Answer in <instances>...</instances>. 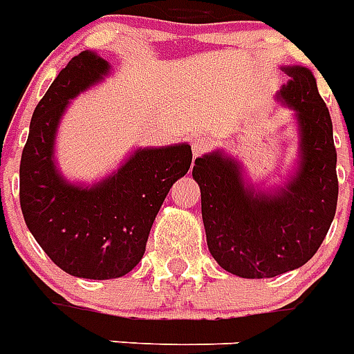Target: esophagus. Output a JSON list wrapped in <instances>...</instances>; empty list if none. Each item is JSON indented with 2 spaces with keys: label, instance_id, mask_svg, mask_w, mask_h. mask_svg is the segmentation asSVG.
I'll return each instance as SVG.
<instances>
[{
  "label": "esophagus",
  "instance_id": "obj_1",
  "mask_svg": "<svg viewBox=\"0 0 354 354\" xmlns=\"http://www.w3.org/2000/svg\"><path fill=\"white\" fill-rule=\"evenodd\" d=\"M208 148H210V138L206 137V135H195V137L192 138V151H194V157H201Z\"/></svg>",
  "mask_w": 354,
  "mask_h": 354
}]
</instances>
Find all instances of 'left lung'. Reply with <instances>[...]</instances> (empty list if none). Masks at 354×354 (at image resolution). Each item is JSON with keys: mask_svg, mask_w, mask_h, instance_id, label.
<instances>
[{"mask_svg": "<svg viewBox=\"0 0 354 354\" xmlns=\"http://www.w3.org/2000/svg\"><path fill=\"white\" fill-rule=\"evenodd\" d=\"M281 69L290 80L276 98L292 109L298 131V157L281 186L250 183L243 164L223 149L197 157L192 171L208 250L239 278H274L299 268L335 219L338 177L329 109L307 67Z\"/></svg>", "mask_w": 354, "mask_h": 354, "instance_id": "8db88e82", "label": "left lung"}]
</instances>
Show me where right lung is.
Returning <instances> with one entry per match:
<instances>
[{
    "instance_id": "1",
    "label": "right lung",
    "mask_w": 354,
    "mask_h": 354,
    "mask_svg": "<svg viewBox=\"0 0 354 354\" xmlns=\"http://www.w3.org/2000/svg\"><path fill=\"white\" fill-rule=\"evenodd\" d=\"M109 62L82 50L39 100L19 164V205L44 252L71 276L122 278L137 267L169 188L192 164L190 144L135 148L93 185L65 179L55 159L56 133L71 100L100 84Z\"/></svg>"
}]
</instances>
